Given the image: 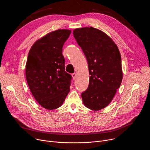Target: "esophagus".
Instances as JSON below:
<instances>
[{
    "label": "esophagus",
    "instance_id": "obj_1",
    "mask_svg": "<svg viewBox=\"0 0 150 150\" xmlns=\"http://www.w3.org/2000/svg\"><path fill=\"white\" fill-rule=\"evenodd\" d=\"M72 76L73 79H75L76 78V74H75V73H74V74H72Z\"/></svg>",
    "mask_w": 150,
    "mask_h": 150
}]
</instances>
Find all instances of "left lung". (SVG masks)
Returning <instances> with one entry per match:
<instances>
[{
  "label": "left lung",
  "mask_w": 150,
  "mask_h": 150,
  "mask_svg": "<svg viewBox=\"0 0 150 150\" xmlns=\"http://www.w3.org/2000/svg\"><path fill=\"white\" fill-rule=\"evenodd\" d=\"M88 62L90 82L81 97L87 108L97 111L108 106L122 81L121 56L113 40L97 28L84 27L73 31Z\"/></svg>",
  "instance_id": "1"
}]
</instances>
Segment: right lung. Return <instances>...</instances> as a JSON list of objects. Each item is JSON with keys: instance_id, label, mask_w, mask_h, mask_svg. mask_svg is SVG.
<instances>
[{"instance_id": "right-lung-1", "label": "right lung", "mask_w": 150, "mask_h": 150, "mask_svg": "<svg viewBox=\"0 0 150 150\" xmlns=\"http://www.w3.org/2000/svg\"><path fill=\"white\" fill-rule=\"evenodd\" d=\"M71 33L57 30L36 41L28 53L25 76L36 101L48 110L59 108L70 91L72 76L65 71L62 48Z\"/></svg>"}]
</instances>
